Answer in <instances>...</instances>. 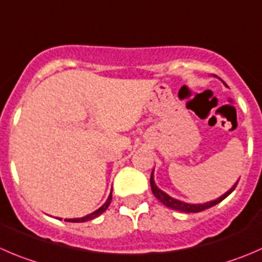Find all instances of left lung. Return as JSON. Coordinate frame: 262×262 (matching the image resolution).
Here are the masks:
<instances>
[{"label":"left lung","mask_w":262,"mask_h":262,"mask_svg":"<svg viewBox=\"0 0 262 262\" xmlns=\"http://www.w3.org/2000/svg\"><path fill=\"white\" fill-rule=\"evenodd\" d=\"M149 183H151V189H152V193H154L155 197H156V199L159 200L161 204H164L166 207H170V209L177 210V211H182V212H200V211H204V210L215 206V205H217L219 202H222L224 199H227L228 195H229L230 193L235 189V187H237V184H238V180L235 182V184L233 185L229 190H228V192H225L224 194L220 195L219 199L214 200V201L205 202V204H187V202L179 201V200L170 197L167 193H165L164 190H161L156 185V183H155V179H154V171H152V174H151Z\"/></svg>","instance_id":"8db88e82"}]
</instances>
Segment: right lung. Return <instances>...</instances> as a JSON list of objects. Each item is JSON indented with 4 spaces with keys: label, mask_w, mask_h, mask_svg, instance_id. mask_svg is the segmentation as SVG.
Instances as JSON below:
<instances>
[{
    "label": "right lung",
    "mask_w": 262,
    "mask_h": 262,
    "mask_svg": "<svg viewBox=\"0 0 262 262\" xmlns=\"http://www.w3.org/2000/svg\"><path fill=\"white\" fill-rule=\"evenodd\" d=\"M111 200H113V192H111L110 195H108L107 201H106L105 204H103L102 206L100 207V209L96 210L95 212H92V214H88V215H85V216H83V217H78V219H65V220H67V222H69V223H84V222H88V220L95 219V217L100 216L102 212H105L106 210H107V207L110 206V204H111Z\"/></svg>",
    "instance_id": "obj_1"
}]
</instances>
